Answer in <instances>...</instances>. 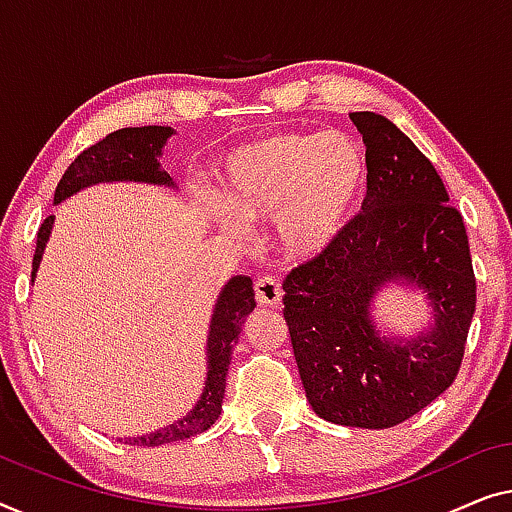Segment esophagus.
<instances>
[{
	"label": "esophagus",
	"instance_id": "1",
	"mask_svg": "<svg viewBox=\"0 0 512 512\" xmlns=\"http://www.w3.org/2000/svg\"><path fill=\"white\" fill-rule=\"evenodd\" d=\"M255 297L262 306H278L283 299V287L276 276H262L255 280Z\"/></svg>",
	"mask_w": 512,
	"mask_h": 512
}]
</instances>
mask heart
Returning a JSON list of instances; mask_svg holds the SVG:
<instances>
[{
  "label": "heart",
  "mask_w": 512,
  "mask_h": 512,
  "mask_svg": "<svg viewBox=\"0 0 512 512\" xmlns=\"http://www.w3.org/2000/svg\"><path fill=\"white\" fill-rule=\"evenodd\" d=\"M366 150L341 132H278L232 150L220 169L225 204L243 220H276L280 248L311 259L341 239L369 192ZM227 232L241 234L232 215Z\"/></svg>",
  "instance_id": "1"
}]
</instances>
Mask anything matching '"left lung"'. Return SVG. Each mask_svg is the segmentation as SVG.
<instances>
[{
  "label": "left lung",
  "mask_w": 512,
  "mask_h": 512,
  "mask_svg": "<svg viewBox=\"0 0 512 512\" xmlns=\"http://www.w3.org/2000/svg\"><path fill=\"white\" fill-rule=\"evenodd\" d=\"M371 167L362 213L325 253L283 280L306 399L334 424L387 429L455 383L475 313V273L464 218L427 157L385 115L359 111ZM406 277L428 292L437 325L394 344L368 318L372 294Z\"/></svg>",
  "instance_id": "left-lung-1"
}]
</instances>
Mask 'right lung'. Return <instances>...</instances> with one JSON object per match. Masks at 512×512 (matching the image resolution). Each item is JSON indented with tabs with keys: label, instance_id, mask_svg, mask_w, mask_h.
<instances>
[{
	"label": "right lung",
	"instance_id": "1",
	"mask_svg": "<svg viewBox=\"0 0 512 512\" xmlns=\"http://www.w3.org/2000/svg\"><path fill=\"white\" fill-rule=\"evenodd\" d=\"M174 134L171 127H125L118 129L102 139L95 146L83 150L69 169L64 171L60 183L55 187V204L71 194L81 190V187L102 183V181H143L157 185H174L167 171L160 169L157 155L162 153L164 141ZM53 227V215H48L41 222L37 232V250L32 259V280L39 269L41 253L46 248V241ZM255 308V290L253 280L246 276H236L229 280L222 290L218 306L213 311L211 331H208V378L206 387L197 406L185 415L183 420L169 424L167 429L155 431V434L127 438L129 445H162L183 441V438L197 436L206 431L211 424L218 420L222 410V399H225V378L229 362H232L234 345L239 343V334L243 322Z\"/></svg>",
	"mask_w": 512,
	"mask_h": 512
}]
</instances>
